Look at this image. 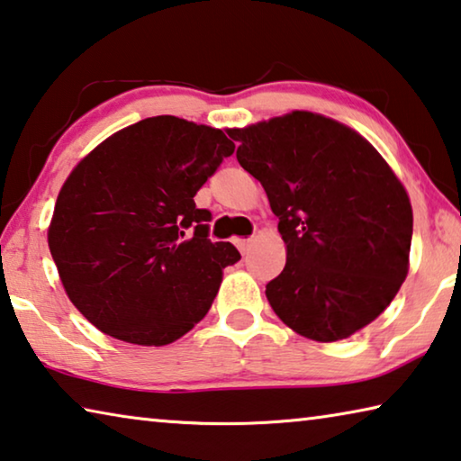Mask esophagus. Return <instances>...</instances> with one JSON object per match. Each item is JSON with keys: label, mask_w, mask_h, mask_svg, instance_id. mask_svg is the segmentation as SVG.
Segmentation results:
<instances>
[{"label": "esophagus", "mask_w": 461, "mask_h": 461, "mask_svg": "<svg viewBox=\"0 0 461 461\" xmlns=\"http://www.w3.org/2000/svg\"><path fill=\"white\" fill-rule=\"evenodd\" d=\"M236 246L240 248V252L246 254L252 248V238H238L236 240Z\"/></svg>", "instance_id": "1"}]
</instances>
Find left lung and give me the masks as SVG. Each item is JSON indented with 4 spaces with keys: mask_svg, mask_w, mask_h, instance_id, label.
Returning <instances> with one entry per match:
<instances>
[{
    "mask_svg": "<svg viewBox=\"0 0 461 461\" xmlns=\"http://www.w3.org/2000/svg\"><path fill=\"white\" fill-rule=\"evenodd\" d=\"M240 166L279 217L287 250L267 299L291 330L345 340L374 322L411 267L412 204L367 139L310 111L233 129Z\"/></svg>",
    "mask_w": 461,
    "mask_h": 461,
    "instance_id": "8db88e82",
    "label": "left lung"
}]
</instances>
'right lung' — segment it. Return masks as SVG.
<instances>
[{
	"instance_id": "right-lung-1",
	"label": "right lung",
	"mask_w": 461,
	"mask_h": 461,
	"mask_svg": "<svg viewBox=\"0 0 461 461\" xmlns=\"http://www.w3.org/2000/svg\"><path fill=\"white\" fill-rule=\"evenodd\" d=\"M233 149L221 129L162 114L79 159L47 238L87 322L131 345L164 347L207 316L240 252L207 238L211 213L196 209L194 194Z\"/></svg>"
}]
</instances>
